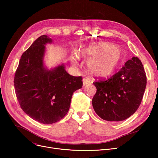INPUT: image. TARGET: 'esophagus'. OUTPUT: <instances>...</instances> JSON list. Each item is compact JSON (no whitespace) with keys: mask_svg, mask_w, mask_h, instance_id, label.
I'll return each instance as SVG.
<instances>
[{"mask_svg":"<svg viewBox=\"0 0 158 158\" xmlns=\"http://www.w3.org/2000/svg\"><path fill=\"white\" fill-rule=\"evenodd\" d=\"M82 82H83V85H86L90 83V80L88 77H85L82 79Z\"/></svg>","mask_w":158,"mask_h":158,"instance_id":"esophagus-1","label":"esophagus"}]
</instances>
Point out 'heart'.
Here are the masks:
<instances>
[{"label":"heart","instance_id":"obj_1","mask_svg":"<svg viewBox=\"0 0 158 158\" xmlns=\"http://www.w3.org/2000/svg\"><path fill=\"white\" fill-rule=\"evenodd\" d=\"M122 57V51L118 47L98 43L81 47L70 60L73 65H76L79 58H89L86 64L89 72L97 77H106L117 69Z\"/></svg>","mask_w":158,"mask_h":158}]
</instances>
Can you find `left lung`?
Returning <instances> with one entry per match:
<instances>
[{"mask_svg": "<svg viewBox=\"0 0 158 158\" xmlns=\"http://www.w3.org/2000/svg\"><path fill=\"white\" fill-rule=\"evenodd\" d=\"M97 92L92 99L95 113L104 120L122 121L139 107L147 85L143 66L137 57L126 62L107 79L94 82Z\"/></svg>", "mask_w": 158, "mask_h": 158, "instance_id": "obj_1", "label": "left lung"}]
</instances>
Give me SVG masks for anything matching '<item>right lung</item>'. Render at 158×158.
I'll return each mask as SVG.
<instances>
[{
  "mask_svg": "<svg viewBox=\"0 0 158 158\" xmlns=\"http://www.w3.org/2000/svg\"><path fill=\"white\" fill-rule=\"evenodd\" d=\"M52 40L37 38L20 58L14 78L15 93L22 110L33 120L51 124L67 114L73 93L82 86V77L70 76L63 64L47 69L45 45Z\"/></svg>",
  "mask_w": 158,
  "mask_h": 158,
  "instance_id": "1",
  "label": "right lung"
}]
</instances>
